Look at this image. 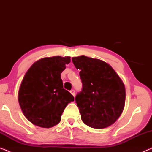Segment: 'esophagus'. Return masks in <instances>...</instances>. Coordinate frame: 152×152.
I'll return each mask as SVG.
<instances>
[{
  "label": "esophagus",
  "instance_id": "1",
  "mask_svg": "<svg viewBox=\"0 0 152 152\" xmlns=\"http://www.w3.org/2000/svg\"><path fill=\"white\" fill-rule=\"evenodd\" d=\"M70 93H71V94H72V95H73V96L75 97V90H73V89H72V90L70 91Z\"/></svg>",
  "mask_w": 152,
  "mask_h": 152
}]
</instances>
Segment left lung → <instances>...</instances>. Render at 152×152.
<instances>
[{"instance_id":"left-lung-1","label":"left lung","mask_w":152,"mask_h":152,"mask_svg":"<svg viewBox=\"0 0 152 152\" xmlns=\"http://www.w3.org/2000/svg\"><path fill=\"white\" fill-rule=\"evenodd\" d=\"M80 70L82 90L75 97L84 123L94 129L113 124L123 111L125 87L109 64L84 55L72 58Z\"/></svg>"}]
</instances>
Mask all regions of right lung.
Segmentation results:
<instances>
[{"mask_svg": "<svg viewBox=\"0 0 152 152\" xmlns=\"http://www.w3.org/2000/svg\"><path fill=\"white\" fill-rule=\"evenodd\" d=\"M70 62V57L43 58L26 72L18 91V102L24 115L34 125L43 128L57 125L66 105L74 101L63 88L61 79Z\"/></svg>", "mask_w": 152, "mask_h": 152, "instance_id": "add662e5", "label": "right lung"}]
</instances>
